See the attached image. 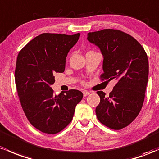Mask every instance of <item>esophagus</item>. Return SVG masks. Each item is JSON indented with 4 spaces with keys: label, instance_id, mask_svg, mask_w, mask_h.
I'll return each instance as SVG.
<instances>
[{
    "label": "esophagus",
    "instance_id": "esophagus-1",
    "mask_svg": "<svg viewBox=\"0 0 159 159\" xmlns=\"http://www.w3.org/2000/svg\"><path fill=\"white\" fill-rule=\"evenodd\" d=\"M83 96H84V97H85V96L89 95V94H90V92H88V91H85H85H83Z\"/></svg>",
    "mask_w": 159,
    "mask_h": 159
}]
</instances>
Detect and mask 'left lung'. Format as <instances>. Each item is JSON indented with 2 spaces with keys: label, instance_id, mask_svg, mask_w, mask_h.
Wrapping results in <instances>:
<instances>
[{
  "label": "left lung",
  "instance_id": "obj_1",
  "mask_svg": "<svg viewBox=\"0 0 159 159\" xmlns=\"http://www.w3.org/2000/svg\"><path fill=\"white\" fill-rule=\"evenodd\" d=\"M87 39L103 56L101 80H117L107 97L97 92L101 98L97 118L111 129H122L136 119L143 107L149 75L147 55L138 41L119 30L89 32Z\"/></svg>",
  "mask_w": 159,
  "mask_h": 159
}]
</instances>
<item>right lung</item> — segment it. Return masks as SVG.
<instances>
[{
  "label": "right lung",
  "instance_id": "obj_1",
  "mask_svg": "<svg viewBox=\"0 0 159 159\" xmlns=\"http://www.w3.org/2000/svg\"><path fill=\"white\" fill-rule=\"evenodd\" d=\"M80 36V33L41 34L17 56L15 80L19 101L30 123L43 133L62 131L72 121L76 104L83 98L79 90L56 95L51 88L55 75L65 71L67 53Z\"/></svg>",
  "mask_w": 159,
  "mask_h": 159
}]
</instances>
